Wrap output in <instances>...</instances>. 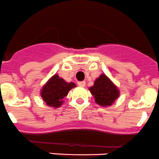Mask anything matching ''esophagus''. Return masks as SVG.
<instances>
[{"instance_id":"esophagus-1","label":"esophagus","mask_w":159,"mask_h":159,"mask_svg":"<svg viewBox=\"0 0 159 159\" xmlns=\"http://www.w3.org/2000/svg\"><path fill=\"white\" fill-rule=\"evenodd\" d=\"M77 85L79 86H81V87H84V86H86V82H77Z\"/></svg>"}]
</instances>
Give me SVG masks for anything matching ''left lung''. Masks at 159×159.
Instances as JSON below:
<instances>
[{"label": "left lung", "mask_w": 159, "mask_h": 159, "mask_svg": "<svg viewBox=\"0 0 159 159\" xmlns=\"http://www.w3.org/2000/svg\"><path fill=\"white\" fill-rule=\"evenodd\" d=\"M89 90L94 95L96 103L102 107L111 106L120 96L118 88L103 73L94 81V86Z\"/></svg>", "instance_id": "8db88e82"}]
</instances>
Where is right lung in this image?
<instances>
[{
  "mask_svg": "<svg viewBox=\"0 0 159 159\" xmlns=\"http://www.w3.org/2000/svg\"><path fill=\"white\" fill-rule=\"evenodd\" d=\"M75 86V83L65 82L63 78L55 74L43 86L41 97L48 106L57 108L63 103V98L67 96L69 90Z\"/></svg>",
  "mask_w": 159,
  "mask_h": 159,
  "instance_id": "obj_1",
  "label": "right lung"
}]
</instances>
